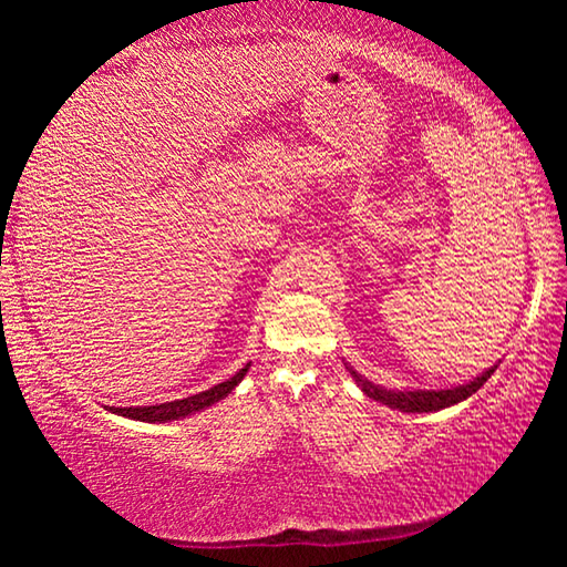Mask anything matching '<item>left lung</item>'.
Wrapping results in <instances>:
<instances>
[{"label":"left lung","instance_id":"8db88e82","mask_svg":"<svg viewBox=\"0 0 567 567\" xmlns=\"http://www.w3.org/2000/svg\"><path fill=\"white\" fill-rule=\"evenodd\" d=\"M348 370L364 395L382 402V405L400 410V412H437V410H445L450 405H457V402L467 400L470 395H475V392L485 385L487 378H491L497 370V364L487 368L483 375H477L470 382H465V385H455V388H445V390H388L382 385H375V382H370L368 378H362L360 372H354L352 368H348Z\"/></svg>","mask_w":567,"mask_h":567}]
</instances>
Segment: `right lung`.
<instances>
[{
    "label": "right lung",
    "mask_w": 567,
    "mask_h": 567,
    "mask_svg": "<svg viewBox=\"0 0 567 567\" xmlns=\"http://www.w3.org/2000/svg\"><path fill=\"white\" fill-rule=\"evenodd\" d=\"M249 370V362L245 364L243 370L235 372L233 378L219 382V385L209 388L205 392H197V395H189L185 400H172V402H159V405H137V408H110L104 405L114 415H122V417H130V420H140V422H172V420H182L187 415H195L199 410H207L209 405H215V402L225 400L229 392H233L243 378L247 375Z\"/></svg>",
    "instance_id": "right-lung-1"
}]
</instances>
